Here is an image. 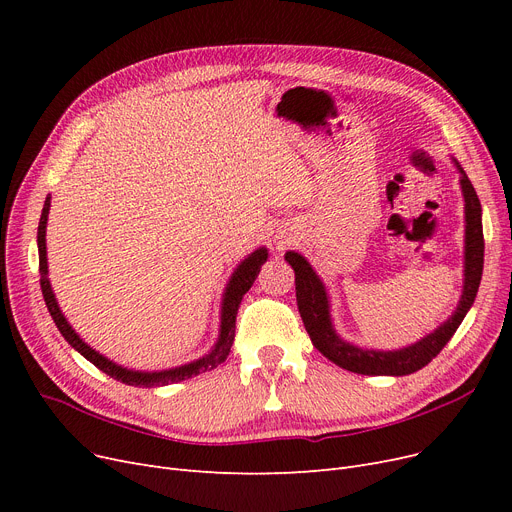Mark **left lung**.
Masks as SVG:
<instances>
[{
	"label": "left lung",
	"mask_w": 512,
	"mask_h": 512,
	"mask_svg": "<svg viewBox=\"0 0 512 512\" xmlns=\"http://www.w3.org/2000/svg\"><path fill=\"white\" fill-rule=\"evenodd\" d=\"M454 166L461 172V188L465 199V282L463 294L456 311L444 321L440 328L427 334L419 342L398 348V351H373V348H359L351 342H344L330 317V301L324 282L313 272L309 261L288 251L284 259L294 270V284H297V305L303 317L305 330L317 351L328 357L342 369H348L361 375H409L425 367L446 346L454 336L456 328L461 326L467 311L471 309L483 272V228H481V203L477 199L475 188L467 178L465 170L454 159Z\"/></svg>",
	"instance_id": "left-lung-1"
}]
</instances>
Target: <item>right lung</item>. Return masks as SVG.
<instances>
[{
	"label": "right lung",
	"mask_w": 512,
	"mask_h": 512,
	"mask_svg": "<svg viewBox=\"0 0 512 512\" xmlns=\"http://www.w3.org/2000/svg\"><path fill=\"white\" fill-rule=\"evenodd\" d=\"M49 207H51V197L45 199L43 211H41V220H39V230H37V245H39V274H41V292L45 305L56 321V326L60 330V334L66 338V342L76 348V351L83 355L87 361H91L97 369H101L103 373L110 375V378L128 384V386H137V388H153V386H168V384H178L182 380L193 378V375L211 371L218 365H222L230 353V346L234 342V330H236V313L240 307L242 297H245L247 290L253 286L261 265L267 261V249L261 247L257 251H253L245 261H240V265L234 270L226 292H224V301H222V321H220V336L211 351L186 365L174 367V369H164V371H132L126 369L122 365H116L114 361L105 359L103 355H99L95 348H91L83 338H80L72 326L66 321L64 313L58 307L56 294L51 290L49 278H47V247H45V228H47V215H49Z\"/></svg>",
	"instance_id": "add662e5"
}]
</instances>
